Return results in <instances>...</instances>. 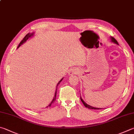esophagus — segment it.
Wrapping results in <instances>:
<instances>
[{
    "mask_svg": "<svg viewBox=\"0 0 134 134\" xmlns=\"http://www.w3.org/2000/svg\"><path fill=\"white\" fill-rule=\"evenodd\" d=\"M77 70L75 69H72L70 71V75H73V74H77Z\"/></svg>",
    "mask_w": 134,
    "mask_h": 134,
    "instance_id": "1",
    "label": "esophagus"
}]
</instances>
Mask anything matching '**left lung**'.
I'll list each match as a JSON object with an SVG mask.
<instances>
[{
	"label": "left lung",
	"mask_w": 134,
	"mask_h": 134,
	"mask_svg": "<svg viewBox=\"0 0 134 134\" xmlns=\"http://www.w3.org/2000/svg\"><path fill=\"white\" fill-rule=\"evenodd\" d=\"M111 42H113V43H115V44H118V42L117 41H116L115 38H114L113 37H111ZM80 99H81V101H82V103H83V104L84 105V106L86 107V108H90V109H103V108H96V107H92V106H91V105H88V104H87L86 102H84V101H83V99H82V98L81 97V96H80Z\"/></svg>",
	"instance_id": "left-lung-1"
}]
</instances>
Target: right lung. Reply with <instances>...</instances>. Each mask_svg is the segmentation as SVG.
<instances>
[{
  "label": "right lung",
  "instance_id": "add662e5",
  "mask_svg": "<svg viewBox=\"0 0 134 134\" xmlns=\"http://www.w3.org/2000/svg\"><path fill=\"white\" fill-rule=\"evenodd\" d=\"M33 35H34V33H28V34H27V35L25 36V37H24L23 39L21 41V42H20V44H19L18 48H19V47H20V46L21 44H23L24 43L26 42V41H27V40H28L29 38L32 37V36H33ZM63 79H63H62V80H60V81L59 82H58V84H57V86H56V90H55V94H54V98H53L52 101L51 102V103H50V104H49V105H48L47 107H46V108L50 107L51 105H52V104H53V103H54V102L55 101V97H56V94H57V87H58V86H59V84H60V82L62 81Z\"/></svg>",
  "mask_w": 134,
  "mask_h": 134
}]
</instances>
